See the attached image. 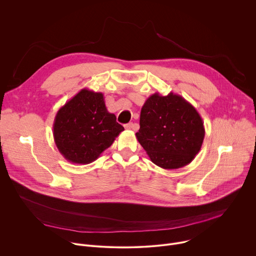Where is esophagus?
<instances>
[{
    "instance_id": "esophagus-1",
    "label": "esophagus",
    "mask_w": 256,
    "mask_h": 256,
    "mask_svg": "<svg viewBox=\"0 0 256 256\" xmlns=\"http://www.w3.org/2000/svg\"><path fill=\"white\" fill-rule=\"evenodd\" d=\"M132 128H134V124H132V122H130V124H124V128H126V130H132Z\"/></svg>"
}]
</instances>
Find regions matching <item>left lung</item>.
I'll return each instance as SVG.
<instances>
[{"instance_id":"obj_1","label":"left lung","mask_w":256,"mask_h":256,"mask_svg":"<svg viewBox=\"0 0 256 256\" xmlns=\"http://www.w3.org/2000/svg\"><path fill=\"white\" fill-rule=\"evenodd\" d=\"M136 136L154 164L178 169L190 164L200 152L204 126L196 109L184 97L157 92L142 107Z\"/></svg>"}]
</instances>
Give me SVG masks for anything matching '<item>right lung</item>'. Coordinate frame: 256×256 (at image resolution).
I'll return each mask as SVG.
<instances>
[{
  "label": "right lung",
  "mask_w": 256,
  "mask_h": 256,
  "mask_svg": "<svg viewBox=\"0 0 256 256\" xmlns=\"http://www.w3.org/2000/svg\"><path fill=\"white\" fill-rule=\"evenodd\" d=\"M52 128L60 153L76 164L95 161L124 130L108 112L103 94L86 88L58 109Z\"/></svg>",
  "instance_id": "1"
}]
</instances>
